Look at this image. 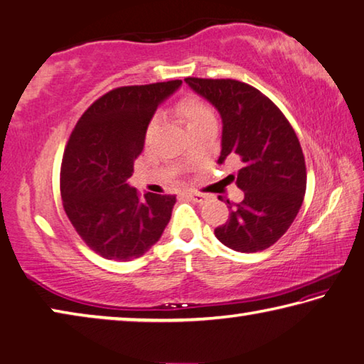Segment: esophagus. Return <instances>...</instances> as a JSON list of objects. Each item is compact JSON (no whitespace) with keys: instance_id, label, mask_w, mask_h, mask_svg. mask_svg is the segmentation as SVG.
Returning <instances> with one entry per match:
<instances>
[{"instance_id":"obj_1","label":"esophagus","mask_w":364,"mask_h":364,"mask_svg":"<svg viewBox=\"0 0 364 364\" xmlns=\"http://www.w3.org/2000/svg\"><path fill=\"white\" fill-rule=\"evenodd\" d=\"M185 196L188 198V200L195 201V203H204L205 196L203 193H196V191H190V193H185Z\"/></svg>"}]
</instances>
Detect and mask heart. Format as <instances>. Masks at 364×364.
I'll list each match as a JSON object with an SVG mask.
<instances>
[{
	"label": "heart",
	"mask_w": 364,
	"mask_h": 364,
	"mask_svg": "<svg viewBox=\"0 0 364 364\" xmlns=\"http://www.w3.org/2000/svg\"><path fill=\"white\" fill-rule=\"evenodd\" d=\"M176 112L182 119L185 125H187L188 129H193L196 127L203 125L205 122L214 120V114H212L210 107L205 105L200 97H196V95H187V97H183L182 100L177 101ZM155 127H156V119H152L146 129V139H150Z\"/></svg>",
	"instance_id": "heart-1"
}]
</instances>
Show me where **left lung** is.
Wrapping results in <instances>:
<instances>
[{
	"instance_id": "left-lung-1",
	"label": "left lung",
	"mask_w": 364,
	"mask_h": 364,
	"mask_svg": "<svg viewBox=\"0 0 364 364\" xmlns=\"http://www.w3.org/2000/svg\"><path fill=\"white\" fill-rule=\"evenodd\" d=\"M185 82L222 117L217 163H241L237 174L228 177L244 191V200H226L230 218L215 228V236L236 252L264 250L285 235L304 200L307 176L298 136L280 109L255 87L232 79Z\"/></svg>"
}]
</instances>
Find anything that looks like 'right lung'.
<instances>
[{
	"label": "right lung",
	"instance_id": "1",
	"mask_svg": "<svg viewBox=\"0 0 364 364\" xmlns=\"http://www.w3.org/2000/svg\"><path fill=\"white\" fill-rule=\"evenodd\" d=\"M182 80L114 88L82 114L66 144L60 173L63 208L77 235L107 259L139 258L161 237L174 195L129 187L146 129Z\"/></svg>",
	"mask_w": 364,
	"mask_h": 364
}]
</instances>
